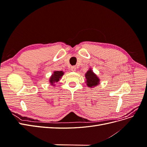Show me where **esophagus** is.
I'll list each match as a JSON object with an SVG mask.
<instances>
[{
	"instance_id": "obj_1",
	"label": "esophagus",
	"mask_w": 147,
	"mask_h": 147,
	"mask_svg": "<svg viewBox=\"0 0 147 147\" xmlns=\"http://www.w3.org/2000/svg\"><path fill=\"white\" fill-rule=\"evenodd\" d=\"M70 69H71V70L73 71V72H75V71L76 70V67H75V66H72V67H71Z\"/></svg>"
}]
</instances>
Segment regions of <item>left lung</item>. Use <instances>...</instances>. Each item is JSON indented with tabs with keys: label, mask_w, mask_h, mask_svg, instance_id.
Wrapping results in <instances>:
<instances>
[{
	"label": "left lung",
	"mask_w": 147,
	"mask_h": 147,
	"mask_svg": "<svg viewBox=\"0 0 147 147\" xmlns=\"http://www.w3.org/2000/svg\"><path fill=\"white\" fill-rule=\"evenodd\" d=\"M85 77L86 79V83L88 87L92 88L97 86L99 84V78L92 72L91 69H90L87 71L85 74Z\"/></svg>",
	"instance_id": "left-lung-1"
}]
</instances>
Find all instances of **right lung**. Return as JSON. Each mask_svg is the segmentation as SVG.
I'll list each match as a JSON object with an SVG mask.
<instances>
[{
  "label": "right lung",
  "instance_id": "1",
  "mask_svg": "<svg viewBox=\"0 0 147 147\" xmlns=\"http://www.w3.org/2000/svg\"><path fill=\"white\" fill-rule=\"evenodd\" d=\"M63 75L64 72L63 71H55L50 78V83L51 85L54 86L55 83L58 82Z\"/></svg>",
  "mask_w": 147,
  "mask_h": 147
}]
</instances>
